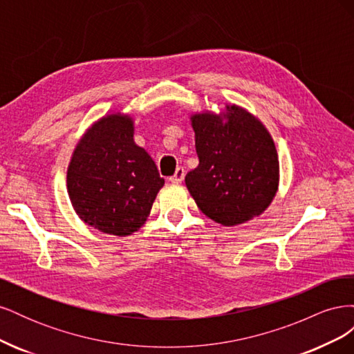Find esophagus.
<instances>
[{"mask_svg":"<svg viewBox=\"0 0 354 354\" xmlns=\"http://www.w3.org/2000/svg\"><path fill=\"white\" fill-rule=\"evenodd\" d=\"M183 178H185V168L178 167V168L176 169L174 176L169 177V181H171V183H181V181H183Z\"/></svg>","mask_w":354,"mask_h":354,"instance_id":"esophagus-1","label":"esophagus"}]
</instances>
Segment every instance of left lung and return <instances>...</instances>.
Listing matches in <instances>:
<instances>
[{
	"label": "left lung",
	"instance_id": "left-lung-1",
	"mask_svg": "<svg viewBox=\"0 0 354 354\" xmlns=\"http://www.w3.org/2000/svg\"><path fill=\"white\" fill-rule=\"evenodd\" d=\"M190 121L199 165L185 181L198 208L223 226L260 216L279 186V159L267 128L236 104Z\"/></svg>",
	"mask_w": 354,
	"mask_h": 354
}]
</instances>
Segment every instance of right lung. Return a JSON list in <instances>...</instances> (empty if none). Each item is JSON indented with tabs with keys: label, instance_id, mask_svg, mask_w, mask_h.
<instances>
[{
	"label": "right lung",
	"instance_id": "1",
	"mask_svg": "<svg viewBox=\"0 0 354 354\" xmlns=\"http://www.w3.org/2000/svg\"><path fill=\"white\" fill-rule=\"evenodd\" d=\"M68 194L78 217L115 236L140 229L164 178L153 159L134 143L130 115L109 113L81 137L68 167Z\"/></svg>",
	"mask_w": 354,
	"mask_h": 354
}]
</instances>
